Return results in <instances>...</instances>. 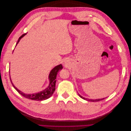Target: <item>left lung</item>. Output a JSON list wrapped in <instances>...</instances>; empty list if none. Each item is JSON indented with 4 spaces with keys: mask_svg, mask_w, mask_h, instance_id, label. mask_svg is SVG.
Returning <instances> with one entry per match:
<instances>
[{
    "mask_svg": "<svg viewBox=\"0 0 131 131\" xmlns=\"http://www.w3.org/2000/svg\"><path fill=\"white\" fill-rule=\"evenodd\" d=\"M78 94H79V96H80L81 98L84 99V100H85L90 101V102H98V101H102V100H103L105 99V98H102V99H96V100H91V99H88V98H85L84 97H83L82 96H81V95H80L79 93H78Z\"/></svg>",
    "mask_w": 131,
    "mask_h": 131,
    "instance_id": "obj_1",
    "label": "left lung"
}]
</instances>
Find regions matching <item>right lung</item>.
Masks as SVG:
<instances>
[{
  "mask_svg": "<svg viewBox=\"0 0 131 131\" xmlns=\"http://www.w3.org/2000/svg\"><path fill=\"white\" fill-rule=\"evenodd\" d=\"M26 35V34H23L19 38L18 40L17 41V42L16 43L17 45V43L19 42V40H21V39L25 36ZM63 68V67L62 66V64H59L57 66H56L53 68L51 71L50 72V73L49 74V79L50 80V84L49 86L47 87L46 89H45V90H42L41 92H39L38 93H33V94H26L24 93L23 92H21L20 90H19L18 89H17L16 87L14 85L13 83L12 82L11 78V82L12 83V85L14 86V88L16 89L17 92L21 94L22 96H23L24 97L29 99V100H35V101H43V100H47V99L49 98L51 96H52V94L53 93V92H54L55 91V85H56V77L57 75V73L58 72L59 70H61Z\"/></svg>",
  "mask_w": 131,
  "mask_h": 131,
  "instance_id": "add662e5",
  "label": "right lung"
}]
</instances>
